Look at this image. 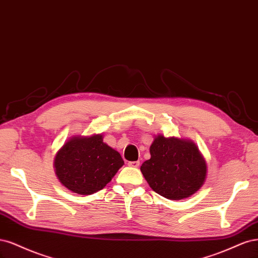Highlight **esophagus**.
I'll return each instance as SVG.
<instances>
[{
    "mask_svg": "<svg viewBox=\"0 0 258 258\" xmlns=\"http://www.w3.org/2000/svg\"><path fill=\"white\" fill-rule=\"evenodd\" d=\"M139 161H134V162H128L127 165L130 166V167H138L139 166Z\"/></svg>",
    "mask_w": 258,
    "mask_h": 258,
    "instance_id": "1",
    "label": "esophagus"
}]
</instances>
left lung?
<instances>
[{
    "label": "left lung",
    "instance_id": "8db88e82",
    "mask_svg": "<svg viewBox=\"0 0 258 258\" xmlns=\"http://www.w3.org/2000/svg\"><path fill=\"white\" fill-rule=\"evenodd\" d=\"M150 154V160L144 162L140 170L155 193L180 201L203 186L207 164L192 140L157 135Z\"/></svg>",
    "mask_w": 258,
    "mask_h": 258
}]
</instances>
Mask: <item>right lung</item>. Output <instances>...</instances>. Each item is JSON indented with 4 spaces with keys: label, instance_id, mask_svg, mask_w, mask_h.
I'll use <instances>...</instances> for the list:
<instances>
[{
    "label": "right lung",
    "instance_id": "right-lung-1",
    "mask_svg": "<svg viewBox=\"0 0 258 258\" xmlns=\"http://www.w3.org/2000/svg\"><path fill=\"white\" fill-rule=\"evenodd\" d=\"M124 161L103 141V135L74 136L54 157V170L61 183L74 193L91 195L109 183Z\"/></svg>",
    "mask_w": 258,
    "mask_h": 258
}]
</instances>
